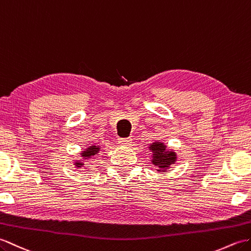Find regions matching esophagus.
<instances>
[{"label":"esophagus","instance_id":"1","mask_svg":"<svg viewBox=\"0 0 251 251\" xmlns=\"http://www.w3.org/2000/svg\"><path fill=\"white\" fill-rule=\"evenodd\" d=\"M132 140L130 138H120L119 139V144L121 145H124V147H128V145H130Z\"/></svg>","mask_w":251,"mask_h":251}]
</instances>
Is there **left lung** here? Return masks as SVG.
<instances>
[{"label":"left lung","instance_id":"1","mask_svg":"<svg viewBox=\"0 0 251 251\" xmlns=\"http://www.w3.org/2000/svg\"><path fill=\"white\" fill-rule=\"evenodd\" d=\"M151 152V161L157 167V172H167L177 160V155L173 150L168 149L167 145L161 141H154L149 145Z\"/></svg>","mask_w":251,"mask_h":251}]
</instances>
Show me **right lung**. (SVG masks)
<instances>
[{"instance_id": "obj_1", "label": "right lung", "mask_w": 251, "mask_h": 251, "mask_svg": "<svg viewBox=\"0 0 251 251\" xmlns=\"http://www.w3.org/2000/svg\"><path fill=\"white\" fill-rule=\"evenodd\" d=\"M101 147L97 144H91L89 147L81 150V152L79 153L80 157L77 159L74 160V166L77 169H85V170H90L89 168L85 167L86 162H90V160L93 158V157L96 156L99 152H100Z\"/></svg>"}]
</instances>
